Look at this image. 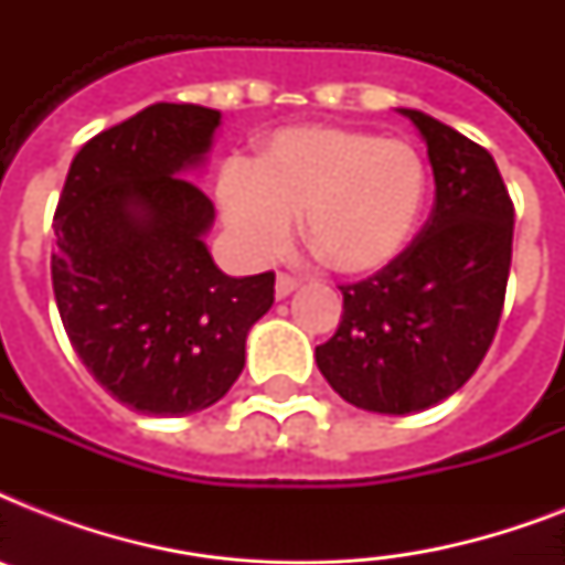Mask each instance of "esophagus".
Returning <instances> with one entry per match:
<instances>
[{"label": "esophagus", "mask_w": 565, "mask_h": 565, "mask_svg": "<svg viewBox=\"0 0 565 565\" xmlns=\"http://www.w3.org/2000/svg\"><path fill=\"white\" fill-rule=\"evenodd\" d=\"M296 287H299V281H296L292 275L281 273L278 278H275V299H287Z\"/></svg>", "instance_id": "esophagus-1"}]
</instances>
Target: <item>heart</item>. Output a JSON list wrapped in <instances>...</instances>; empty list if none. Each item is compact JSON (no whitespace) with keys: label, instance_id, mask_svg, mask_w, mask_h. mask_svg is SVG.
Segmentation results:
<instances>
[{"label":"heart","instance_id":"1","mask_svg":"<svg viewBox=\"0 0 565 565\" xmlns=\"http://www.w3.org/2000/svg\"><path fill=\"white\" fill-rule=\"evenodd\" d=\"M430 172L407 140L334 126L284 128L255 161H231L216 181L222 216L239 255L269 260L301 237L331 269L377 273L411 243L428 199Z\"/></svg>","mask_w":565,"mask_h":565}]
</instances>
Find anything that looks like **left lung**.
<instances>
[{"mask_svg": "<svg viewBox=\"0 0 565 565\" xmlns=\"http://www.w3.org/2000/svg\"><path fill=\"white\" fill-rule=\"evenodd\" d=\"M434 207L419 237L366 281L343 284V319L317 366L349 404L407 416L434 407L475 375L499 328L513 202L492 154L422 110Z\"/></svg>", "mask_w": 565, "mask_h": 565, "instance_id": "left-lung-1", "label": "left lung"}]
</instances>
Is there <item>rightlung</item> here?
<instances>
[{"instance_id": "add662e5", "label": "right lung", "mask_w": 565, "mask_h": 565, "mask_svg": "<svg viewBox=\"0 0 565 565\" xmlns=\"http://www.w3.org/2000/svg\"><path fill=\"white\" fill-rule=\"evenodd\" d=\"M220 110L158 102L82 146L55 211L52 287L75 354L117 402L188 416L228 393L275 275L231 278L204 234L202 167Z\"/></svg>"}]
</instances>
